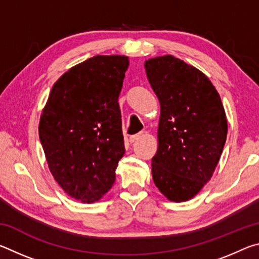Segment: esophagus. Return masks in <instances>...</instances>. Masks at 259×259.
I'll use <instances>...</instances> for the list:
<instances>
[{
    "label": "esophagus",
    "instance_id": "esophagus-1",
    "mask_svg": "<svg viewBox=\"0 0 259 259\" xmlns=\"http://www.w3.org/2000/svg\"><path fill=\"white\" fill-rule=\"evenodd\" d=\"M142 136H143V133H138V134H136V135L130 136V138H129L130 143H135L136 140H138L140 137H142Z\"/></svg>",
    "mask_w": 259,
    "mask_h": 259
}]
</instances>
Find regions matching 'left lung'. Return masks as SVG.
Returning <instances> with one entry per match:
<instances>
[{
  "instance_id": "left-lung-1",
  "label": "left lung",
  "mask_w": 259,
  "mask_h": 259,
  "mask_svg": "<svg viewBox=\"0 0 259 259\" xmlns=\"http://www.w3.org/2000/svg\"><path fill=\"white\" fill-rule=\"evenodd\" d=\"M145 68L161 106L153 181L165 198L183 202L198 194L221 159L225 111L209 78L183 60L156 57L146 60Z\"/></svg>"
}]
</instances>
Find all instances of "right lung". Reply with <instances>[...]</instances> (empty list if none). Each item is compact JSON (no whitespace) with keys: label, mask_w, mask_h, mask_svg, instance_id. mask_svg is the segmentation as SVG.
Masks as SVG:
<instances>
[{"label":"right lung","mask_w":259,"mask_h":259,"mask_svg":"<svg viewBox=\"0 0 259 259\" xmlns=\"http://www.w3.org/2000/svg\"><path fill=\"white\" fill-rule=\"evenodd\" d=\"M125 56H95L63 74L50 91L38 135L52 176L75 200H99L124 154L119 96Z\"/></svg>","instance_id":"obj_1"}]
</instances>
